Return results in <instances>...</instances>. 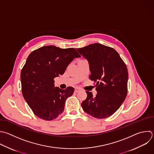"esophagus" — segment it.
<instances>
[{
	"instance_id": "1",
	"label": "esophagus",
	"mask_w": 154,
	"mask_h": 154,
	"mask_svg": "<svg viewBox=\"0 0 154 154\" xmlns=\"http://www.w3.org/2000/svg\"><path fill=\"white\" fill-rule=\"evenodd\" d=\"M79 90H80L79 88H75V93H78Z\"/></svg>"
}]
</instances>
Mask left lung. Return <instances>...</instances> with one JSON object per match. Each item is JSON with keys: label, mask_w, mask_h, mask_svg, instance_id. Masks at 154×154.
<instances>
[{"label": "left lung", "mask_w": 154, "mask_h": 154, "mask_svg": "<svg viewBox=\"0 0 154 154\" xmlns=\"http://www.w3.org/2000/svg\"><path fill=\"white\" fill-rule=\"evenodd\" d=\"M90 64V79L96 82V97L86 91L82 103L84 111L97 119L112 115L124 102L128 92L127 67L112 48L94 43L76 49Z\"/></svg>", "instance_id": "obj_1"}]
</instances>
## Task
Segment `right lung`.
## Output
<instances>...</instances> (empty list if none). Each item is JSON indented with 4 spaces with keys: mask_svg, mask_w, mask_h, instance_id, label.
<instances>
[{
    "mask_svg": "<svg viewBox=\"0 0 154 154\" xmlns=\"http://www.w3.org/2000/svg\"><path fill=\"white\" fill-rule=\"evenodd\" d=\"M80 57L74 48L54 46L42 47L29 54L21 71L22 92L37 117L52 120L63 112L66 100L73 94L74 88L55 87L54 79L64 74L73 59Z\"/></svg>",
    "mask_w": 154,
    "mask_h": 154,
    "instance_id": "add662e5",
    "label": "right lung"
}]
</instances>
